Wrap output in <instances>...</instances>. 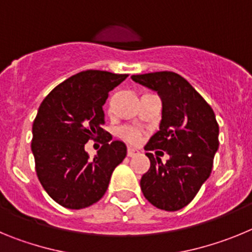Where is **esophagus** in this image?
Listing matches in <instances>:
<instances>
[{"instance_id": "1", "label": "esophagus", "mask_w": 252, "mask_h": 252, "mask_svg": "<svg viewBox=\"0 0 252 252\" xmlns=\"http://www.w3.org/2000/svg\"><path fill=\"white\" fill-rule=\"evenodd\" d=\"M137 155H139V151H137L136 149H133V148L127 149V157L133 158V157H137Z\"/></svg>"}]
</instances>
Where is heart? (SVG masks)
<instances>
[{
    "label": "heart",
    "instance_id": "obj_1",
    "mask_svg": "<svg viewBox=\"0 0 252 252\" xmlns=\"http://www.w3.org/2000/svg\"><path fill=\"white\" fill-rule=\"evenodd\" d=\"M119 135L121 139L126 140V141L131 142V144H136L140 141L141 137V132L137 128L130 127V126H124L119 130Z\"/></svg>",
    "mask_w": 252,
    "mask_h": 252
}]
</instances>
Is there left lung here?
Segmentation results:
<instances>
[{"instance_id": "obj_1", "label": "left lung", "mask_w": 252, "mask_h": 252, "mask_svg": "<svg viewBox=\"0 0 252 252\" xmlns=\"http://www.w3.org/2000/svg\"><path fill=\"white\" fill-rule=\"evenodd\" d=\"M132 81L157 91L162 101L160 130L151 136L145 150H164L170 159L162 164L146 153L150 169L140 186L153 206L178 211L193 201L208 179L217 151L218 124L212 107L186 78L174 72L132 75Z\"/></svg>"}]
</instances>
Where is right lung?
Instances as JSON below:
<instances>
[{
	"instance_id": "add662e5",
	"label": "right lung",
	"mask_w": 252,
	"mask_h": 252,
	"mask_svg": "<svg viewBox=\"0 0 252 252\" xmlns=\"http://www.w3.org/2000/svg\"><path fill=\"white\" fill-rule=\"evenodd\" d=\"M128 74L84 70L58 84L41 102L32 124L31 150L40 183L58 204L82 209L106 193L115 168L126 157V145L111 141L103 130L108 92ZM102 144L93 159L85 142Z\"/></svg>"
}]
</instances>
